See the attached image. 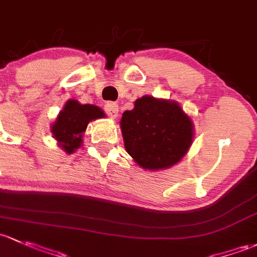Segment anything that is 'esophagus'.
<instances>
[{"instance_id": "1", "label": "esophagus", "mask_w": 257, "mask_h": 257, "mask_svg": "<svg viewBox=\"0 0 257 257\" xmlns=\"http://www.w3.org/2000/svg\"><path fill=\"white\" fill-rule=\"evenodd\" d=\"M104 110H106V113L110 118L115 119L118 117V113H119V107H118L115 102H107L104 104Z\"/></svg>"}]
</instances>
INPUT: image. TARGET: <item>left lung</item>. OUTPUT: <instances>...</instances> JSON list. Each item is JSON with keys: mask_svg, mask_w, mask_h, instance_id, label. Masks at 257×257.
I'll return each instance as SVG.
<instances>
[{"mask_svg": "<svg viewBox=\"0 0 257 257\" xmlns=\"http://www.w3.org/2000/svg\"><path fill=\"white\" fill-rule=\"evenodd\" d=\"M119 124L126 153L149 171L178 164L193 143L192 119L171 99L145 94L123 113Z\"/></svg>", "mask_w": 257, "mask_h": 257, "instance_id": "1", "label": "left lung"}]
</instances>
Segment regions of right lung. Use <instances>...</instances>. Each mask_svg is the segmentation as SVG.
<instances>
[{"instance_id":"right-lung-1","label":"right lung","mask_w":257,"mask_h":257,"mask_svg":"<svg viewBox=\"0 0 257 257\" xmlns=\"http://www.w3.org/2000/svg\"><path fill=\"white\" fill-rule=\"evenodd\" d=\"M104 117L106 113L94 104H82L77 99H69L51 124L50 132L59 147L66 154H72L82 147L88 123Z\"/></svg>"}]
</instances>
